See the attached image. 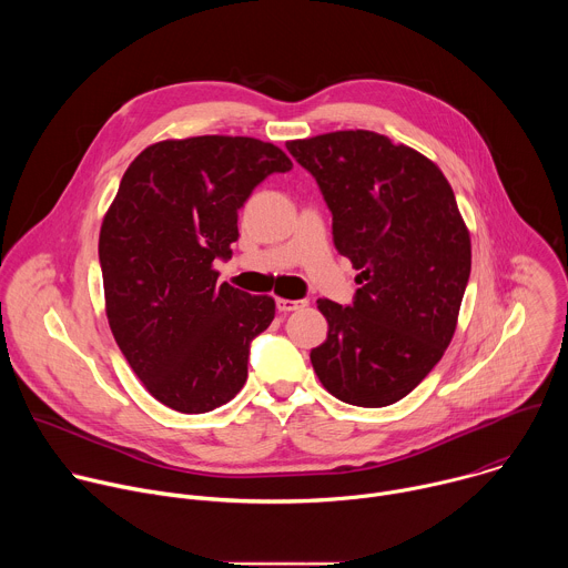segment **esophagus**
I'll return each mask as SVG.
<instances>
[{
	"label": "esophagus",
	"instance_id": "34e87169",
	"mask_svg": "<svg viewBox=\"0 0 568 568\" xmlns=\"http://www.w3.org/2000/svg\"><path fill=\"white\" fill-rule=\"evenodd\" d=\"M307 305V301L305 298H298V301H292V298H276V307H278V312H294V310H301V307H305Z\"/></svg>",
	"mask_w": 568,
	"mask_h": 568
}]
</instances>
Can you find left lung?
<instances>
[{"instance_id":"1","label":"left lung","mask_w":568,"mask_h":568,"mask_svg":"<svg viewBox=\"0 0 568 568\" xmlns=\"http://www.w3.org/2000/svg\"><path fill=\"white\" fill-rule=\"evenodd\" d=\"M333 213V240L362 274L351 305L318 298L328 339L316 377L355 407L412 393L449 346L471 270L469 231L440 169L368 130L287 141Z\"/></svg>"}]
</instances>
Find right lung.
<instances>
[{
	"mask_svg": "<svg viewBox=\"0 0 568 568\" xmlns=\"http://www.w3.org/2000/svg\"><path fill=\"white\" fill-rule=\"evenodd\" d=\"M290 156L252 136H191L148 145L105 213L99 261L112 335L166 407L206 414L247 382L252 342L270 328L272 296L217 283L237 209Z\"/></svg>",
	"mask_w": 568,
	"mask_h": 568,
	"instance_id": "1",
	"label": "right lung"
}]
</instances>
